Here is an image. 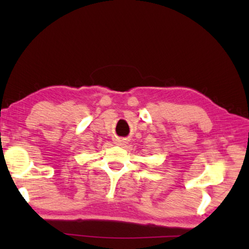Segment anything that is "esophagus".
<instances>
[{"mask_svg": "<svg viewBox=\"0 0 249 249\" xmlns=\"http://www.w3.org/2000/svg\"><path fill=\"white\" fill-rule=\"evenodd\" d=\"M124 142V141L123 140H117V144H120V145H122Z\"/></svg>", "mask_w": 249, "mask_h": 249, "instance_id": "1", "label": "esophagus"}]
</instances>
